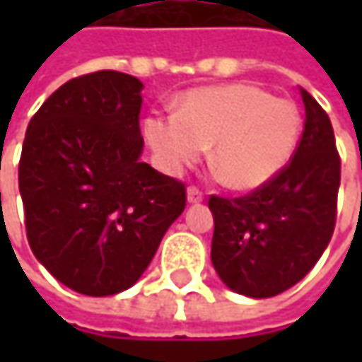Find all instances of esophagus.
Masks as SVG:
<instances>
[{
  "mask_svg": "<svg viewBox=\"0 0 362 362\" xmlns=\"http://www.w3.org/2000/svg\"><path fill=\"white\" fill-rule=\"evenodd\" d=\"M203 191L202 189H197V187H189L187 189V202L189 203H199L203 202Z\"/></svg>",
  "mask_w": 362,
  "mask_h": 362,
  "instance_id": "34e87169",
  "label": "esophagus"
}]
</instances>
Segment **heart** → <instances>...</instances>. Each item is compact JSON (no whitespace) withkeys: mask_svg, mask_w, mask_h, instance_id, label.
<instances>
[{"mask_svg":"<svg viewBox=\"0 0 362 362\" xmlns=\"http://www.w3.org/2000/svg\"><path fill=\"white\" fill-rule=\"evenodd\" d=\"M296 106L252 84L189 90L177 115L151 112L145 136L163 169L179 173L211 146V165L231 189H256L280 173L298 145Z\"/></svg>","mask_w":362,"mask_h":362,"instance_id":"heart-1","label":"heart"}]
</instances>
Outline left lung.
<instances>
[{
	"mask_svg": "<svg viewBox=\"0 0 362 362\" xmlns=\"http://www.w3.org/2000/svg\"><path fill=\"white\" fill-rule=\"evenodd\" d=\"M304 131L290 163L242 197H209L211 262L233 292L270 298L313 270L337 223L341 157L325 108L300 90Z\"/></svg>",
	"mask_w": 362,
	"mask_h": 362,
	"instance_id": "left-lung-1",
	"label": "left lung"
}]
</instances>
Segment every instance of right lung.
I'll list each match as a JSON object with an SVG mask.
<instances>
[{"label": "right lung", "instance_id": "obj_1", "mask_svg": "<svg viewBox=\"0 0 362 362\" xmlns=\"http://www.w3.org/2000/svg\"><path fill=\"white\" fill-rule=\"evenodd\" d=\"M141 80L115 70L72 78L23 139L28 242L46 270L86 296H112L146 270L185 209V185L141 163Z\"/></svg>", "mask_w": 362, "mask_h": 362}]
</instances>
